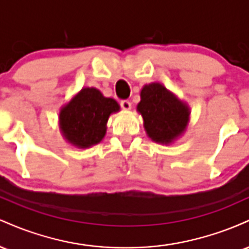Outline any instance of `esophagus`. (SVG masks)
I'll return each mask as SVG.
<instances>
[{"instance_id":"obj_1","label":"esophagus","mask_w":249,"mask_h":249,"mask_svg":"<svg viewBox=\"0 0 249 249\" xmlns=\"http://www.w3.org/2000/svg\"><path fill=\"white\" fill-rule=\"evenodd\" d=\"M121 107H122L123 110H130V108H131V103L128 102V101H126V99H125V101H122L121 102Z\"/></svg>"}]
</instances>
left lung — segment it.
<instances>
[{
  "label": "left lung",
  "instance_id": "left-lung-1",
  "mask_svg": "<svg viewBox=\"0 0 249 249\" xmlns=\"http://www.w3.org/2000/svg\"><path fill=\"white\" fill-rule=\"evenodd\" d=\"M137 110L144 119V127L152 141L170 144L185 131L190 110L172 92L159 83L142 89Z\"/></svg>",
  "mask_w": 249,
  "mask_h": 249
}]
</instances>
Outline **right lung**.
I'll use <instances>...</instances> for the list:
<instances>
[{"label":"right lung","mask_w":249,"mask_h":249,"mask_svg":"<svg viewBox=\"0 0 249 249\" xmlns=\"http://www.w3.org/2000/svg\"><path fill=\"white\" fill-rule=\"evenodd\" d=\"M119 111L115 99L107 98L95 88H84L62 107L59 125L63 136L77 147L98 144L107 133L111 113Z\"/></svg>","instance_id":"1"}]
</instances>
